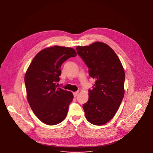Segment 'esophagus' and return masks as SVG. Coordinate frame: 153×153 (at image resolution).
<instances>
[{"instance_id": "esophagus-1", "label": "esophagus", "mask_w": 153, "mask_h": 153, "mask_svg": "<svg viewBox=\"0 0 153 153\" xmlns=\"http://www.w3.org/2000/svg\"><path fill=\"white\" fill-rule=\"evenodd\" d=\"M79 91H76V92H74V93H73V94H74V97H76L77 95H78V94H79Z\"/></svg>"}]
</instances>
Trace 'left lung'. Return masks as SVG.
<instances>
[{
    "mask_svg": "<svg viewBox=\"0 0 153 153\" xmlns=\"http://www.w3.org/2000/svg\"><path fill=\"white\" fill-rule=\"evenodd\" d=\"M76 50L95 79L93 89L88 90V100L83 105L86 119L91 124L102 125L113 118L123 98V67L114 50L103 42L77 46Z\"/></svg>",
    "mask_w": 153,
    "mask_h": 153,
    "instance_id": "obj_1",
    "label": "left lung"
}]
</instances>
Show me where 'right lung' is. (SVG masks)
Instances as JSON below:
<instances>
[{"instance_id": "right-lung-1", "label": "right lung", "mask_w": 153, "mask_h": 153, "mask_svg": "<svg viewBox=\"0 0 153 153\" xmlns=\"http://www.w3.org/2000/svg\"><path fill=\"white\" fill-rule=\"evenodd\" d=\"M77 55L72 48L53 46L43 49L33 58L25 75L27 97L37 117L48 125L67 117L74 97L71 92L57 88L62 64Z\"/></svg>"}]
</instances>
